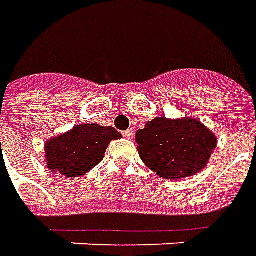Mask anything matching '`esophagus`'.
<instances>
[{
    "label": "esophagus",
    "instance_id": "1",
    "mask_svg": "<svg viewBox=\"0 0 256 256\" xmlns=\"http://www.w3.org/2000/svg\"><path fill=\"white\" fill-rule=\"evenodd\" d=\"M123 136L126 137V138H128V140H132L134 136V132L133 128H128V130H126V132H123Z\"/></svg>",
    "mask_w": 256,
    "mask_h": 256
}]
</instances>
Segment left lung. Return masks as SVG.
I'll use <instances>...</instances> for the list:
<instances>
[{
	"mask_svg": "<svg viewBox=\"0 0 256 256\" xmlns=\"http://www.w3.org/2000/svg\"><path fill=\"white\" fill-rule=\"evenodd\" d=\"M141 160L159 178H188L206 166L216 136L200 120L156 118L136 133Z\"/></svg>",
	"mask_w": 256,
	"mask_h": 256,
	"instance_id": "8db88e82",
	"label": "left lung"
}]
</instances>
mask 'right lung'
Returning a JSON list of instances; mask_svg holds the SVG:
<instances>
[{"mask_svg": "<svg viewBox=\"0 0 256 256\" xmlns=\"http://www.w3.org/2000/svg\"><path fill=\"white\" fill-rule=\"evenodd\" d=\"M120 137L122 134L110 126L96 123L74 126L70 132L47 141V168L66 178L84 176L102 160L110 141Z\"/></svg>", "mask_w": 256, "mask_h": 256, "instance_id": "obj_1", "label": "right lung"}]
</instances>
